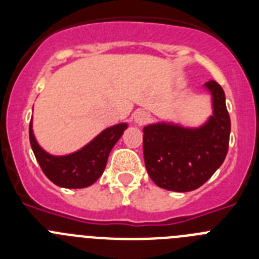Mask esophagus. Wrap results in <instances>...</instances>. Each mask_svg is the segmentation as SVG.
Returning a JSON list of instances; mask_svg holds the SVG:
<instances>
[{
	"label": "esophagus",
	"instance_id": "1",
	"mask_svg": "<svg viewBox=\"0 0 259 259\" xmlns=\"http://www.w3.org/2000/svg\"><path fill=\"white\" fill-rule=\"evenodd\" d=\"M150 119V115L146 111H144V110H140V111H136L135 113V122L137 123V124H145L146 122H149Z\"/></svg>",
	"mask_w": 259,
	"mask_h": 259
}]
</instances>
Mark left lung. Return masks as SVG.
I'll use <instances>...</instances> for the list:
<instances>
[{"label": "left lung", "mask_w": 259, "mask_h": 259, "mask_svg": "<svg viewBox=\"0 0 259 259\" xmlns=\"http://www.w3.org/2000/svg\"><path fill=\"white\" fill-rule=\"evenodd\" d=\"M211 93L212 115L198 128L155 123L143 130L145 167L161 188L189 192L200 188L223 163L231 132L226 96L214 80L205 83Z\"/></svg>", "instance_id": "obj_1"}]
</instances>
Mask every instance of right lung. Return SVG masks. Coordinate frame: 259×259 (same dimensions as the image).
I'll use <instances>...</instances> for the list:
<instances>
[{
	"label": "right lung",
	"mask_w": 259,
	"mask_h": 259,
	"mask_svg": "<svg viewBox=\"0 0 259 259\" xmlns=\"http://www.w3.org/2000/svg\"><path fill=\"white\" fill-rule=\"evenodd\" d=\"M127 127V123H119L106 128L77 152L56 157L45 152L37 144L31 119L29 143L41 170L50 182L62 188H85L97 182L102 175L110 152Z\"/></svg>",
	"instance_id": "obj_1"
}]
</instances>
